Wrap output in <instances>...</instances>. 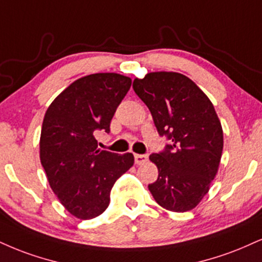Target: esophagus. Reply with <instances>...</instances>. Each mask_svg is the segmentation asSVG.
<instances>
[{"instance_id": "obj_1", "label": "esophagus", "mask_w": 262, "mask_h": 262, "mask_svg": "<svg viewBox=\"0 0 262 262\" xmlns=\"http://www.w3.org/2000/svg\"><path fill=\"white\" fill-rule=\"evenodd\" d=\"M147 159H149V156L146 154H135L134 155V160L137 165H144L147 161Z\"/></svg>"}]
</instances>
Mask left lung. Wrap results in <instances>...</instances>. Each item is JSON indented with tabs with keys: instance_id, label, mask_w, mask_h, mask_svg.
<instances>
[{
	"instance_id": "1",
	"label": "left lung",
	"mask_w": 262,
	"mask_h": 262,
	"mask_svg": "<svg viewBox=\"0 0 262 262\" xmlns=\"http://www.w3.org/2000/svg\"><path fill=\"white\" fill-rule=\"evenodd\" d=\"M133 89L149 107L155 127L169 143L150 160L159 178L149 190L162 207L185 212L210 189L223 149V132L212 102L188 77L154 72L135 79Z\"/></svg>"
}]
</instances>
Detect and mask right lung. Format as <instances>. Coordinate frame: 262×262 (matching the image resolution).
Masks as SVG:
<instances>
[{
    "instance_id": "obj_1",
    "label": "right lung",
    "mask_w": 262,
    "mask_h": 262,
    "mask_svg": "<svg viewBox=\"0 0 262 262\" xmlns=\"http://www.w3.org/2000/svg\"><path fill=\"white\" fill-rule=\"evenodd\" d=\"M132 79L117 73L85 75L52 101L45 113L40 160L50 187L80 220L101 215L115 182L133 166V154L99 150L95 132L110 133L116 110Z\"/></svg>"
}]
</instances>
